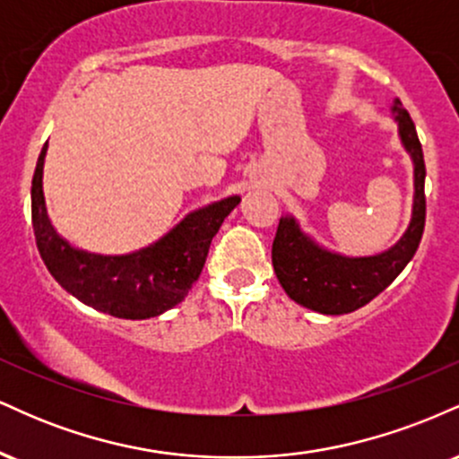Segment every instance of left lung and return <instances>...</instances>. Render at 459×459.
I'll use <instances>...</instances> for the list:
<instances>
[{
    "label": "left lung",
    "instance_id": "left-lung-1",
    "mask_svg": "<svg viewBox=\"0 0 459 459\" xmlns=\"http://www.w3.org/2000/svg\"><path fill=\"white\" fill-rule=\"evenodd\" d=\"M399 140L414 166L412 218L399 241L371 256L332 252L304 233L293 215H282L272 244V263L284 293L299 307L321 315H345L380 296L412 261L425 229V161L410 114L394 99L391 105Z\"/></svg>",
    "mask_w": 459,
    "mask_h": 459
}]
</instances>
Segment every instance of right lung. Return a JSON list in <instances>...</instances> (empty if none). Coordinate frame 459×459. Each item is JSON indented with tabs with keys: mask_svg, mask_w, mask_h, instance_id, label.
<instances>
[{
	"mask_svg": "<svg viewBox=\"0 0 459 459\" xmlns=\"http://www.w3.org/2000/svg\"><path fill=\"white\" fill-rule=\"evenodd\" d=\"M47 144L31 178V224L47 270L86 307L120 319H151L183 302L198 281L209 246L239 204L229 196L187 213L155 244L129 255H94L71 246L51 224L43 192Z\"/></svg>",
	"mask_w": 459,
	"mask_h": 459,
	"instance_id": "1",
	"label": "right lung"
}]
</instances>
